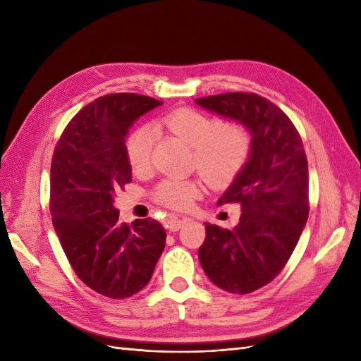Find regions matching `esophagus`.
Masks as SVG:
<instances>
[{
	"label": "esophagus",
	"mask_w": 361,
	"mask_h": 361,
	"mask_svg": "<svg viewBox=\"0 0 361 361\" xmlns=\"http://www.w3.org/2000/svg\"><path fill=\"white\" fill-rule=\"evenodd\" d=\"M187 220L188 218H185V216H182V215H171V216H169V221H167V227L170 228L171 232H178L179 228L187 223Z\"/></svg>",
	"instance_id": "34e87169"
}]
</instances>
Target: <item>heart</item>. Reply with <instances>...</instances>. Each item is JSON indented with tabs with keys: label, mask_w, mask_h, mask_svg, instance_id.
<instances>
[{
	"label": "heart",
	"mask_w": 361,
	"mask_h": 361,
	"mask_svg": "<svg viewBox=\"0 0 361 361\" xmlns=\"http://www.w3.org/2000/svg\"><path fill=\"white\" fill-rule=\"evenodd\" d=\"M162 125L194 149V166L215 187L231 183L244 170L253 150V135L243 123L226 125L220 117L194 108H179L162 118ZM155 146V130L147 125L129 134L125 150L135 173L149 169ZM195 180L166 179L154 191L158 203L171 209H187L200 194Z\"/></svg>",
	"instance_id": "obj_1"
}]
</instances>
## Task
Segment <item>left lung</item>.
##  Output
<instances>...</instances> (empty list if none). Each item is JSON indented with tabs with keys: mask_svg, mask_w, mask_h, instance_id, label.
I'll use <instances>...</instances> for the list:
<instances>
[{
	"mask_svg": "<svg viewBox=\"0 0 361 361\" xmlns=\"http://www.w3.org/2000/svg\"><path fill=\"white\" fill-rule=\"evenodd\" d=\"M204 110L245 125L253 150L244 170L216 204L239 203L232 231L206 223L199 259L209 280L231 293L268 285L285 268L309 216V169L297 128L280 108L256 93L195 99Z\"/></svg>",
	"mask_w": 361,
	"mask_h": 361,
	"instance_id": "left-lung-1",
	"label": "left lung"
}]
</instances>
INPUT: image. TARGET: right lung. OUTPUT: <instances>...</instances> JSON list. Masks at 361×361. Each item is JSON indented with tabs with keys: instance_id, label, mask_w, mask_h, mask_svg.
<instances>
[{
	"instance_id": "1",
	"label": "right lung",
	"mask_w": 361,
	"mask_h": 361,
	"mask_svg": "<svg viewBox=\"0 0 361 361\" xmlns=\"http://www.w3.org/2000/svg\"><path fill=\"white\" fill-rule=\"evenodd\" d=\"M162 102L106 94L84 106L59 140L51 162L52 224L72 269L108 298L143 289L166 247V231L143 218L118 224L114 192L133 180L125 141L135 120Z\"/></svg>"
}]
</instances>
